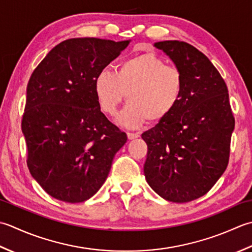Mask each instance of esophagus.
<instances>
[{"instance_id": "esophagus-1", "label": "esophagus", "mask_w": 252, "mask_h": 252, "mask_svg": "<svg viewBox=\"0 0 252 252\" xmlns=\"http://www.w3.org/2000/svg\"><path fill=\"white\" fill-rule=\"evenodd\" d=\"M127 137H128V139H129V140H132V139H136V138L139 137V133H138V132L128 131V132H127Z\"/></svg>"}]
</instances>
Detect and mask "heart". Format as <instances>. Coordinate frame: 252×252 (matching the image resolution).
<instances>
[{"mask_svg": "<svg viewBox=\"0 0 252 252\" xmlns=\"http://www.w3.org/2000/svg\"><path fill=\"white\" fill-rule=\"evenodd\" d=\"M184 90L183 71L153 52L129 56L116 71L104 68L94 79L97 103L107 115L115 114L127 94L128 103L117 117L127 127L166 119L181 103Z\"/></svg>", "mask_w": 252, "mask_h": 252, "instance_id": "obj_1", "label": "heart"}]
</instances>
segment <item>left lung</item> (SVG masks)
<instances>
[{"instance_id":"8db88e82","label":"left lung","mask_w":252,"mask_h":252,"mask_svg":"<svg viewBox=\"0 0 252 252\" xmlns=\"http://www.w3.org/2000/svg\"><path fill=\"white\" fill-rule=\"evenodd\" d=\"M183 71L185 90L171 115L141 135L147 142L143 172L158 196L189 202L211 189L227 167L235 119L222 76L191 44L155 43Z\"/></svg>"}]
</instances>
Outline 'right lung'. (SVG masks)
Returning <instances> with one entry per match:
<instances>
[{
	"label": "right lung",
	"instance_id": "obj_1",
	"mask_svg": "<svg viewBox=\"0 0 252 252\" xmlns=\"http://www.w3.org/2000/svg\"><path fill=\"white\" fill-rule=\"evenodd\" d=\"M129 41L74 38L40 62L27 85V166L51 197L84 202L99 190L127 135L101 112L94 79Z\"/></svg>",
	"mask_w": 252,
	"mask_h": 252
}]
</instances>
